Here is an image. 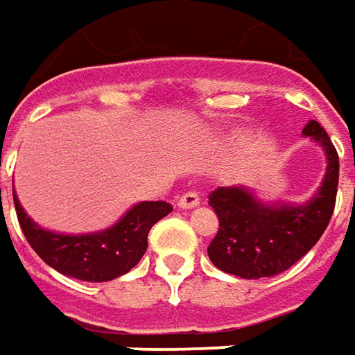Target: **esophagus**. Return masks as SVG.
<instances>
[{"label":"esophagus","instance_id":"34e87169","mask_svg":"<svg viewBox=\"0 0 355 355\" xmlns=\"http://www.w3.org/2000/svg\"><path fill=\"white\" fill-rule=\"evenodd\" d=\"M199 201H201V198L196 191H185V193H182V198L178 199V205L182 209H191V207H198Z\"/></svg>","mask_w":355,"mask_h":355}]
</instances>
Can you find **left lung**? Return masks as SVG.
Segmentation results:
<instances>
[{
	"label": "left lung",
	"instance_id": "8db88e82",
	"mask_svg": "<svg viewBox=\"0 0 355 355\" xmlns=\"http://www.w3.org/2000/svg\"><path fill=\"white\" fill-rule=\"evenodd\" d=\"M302 134L320 144L328 159L320 189L308 203L263 205L237 185L209 193L219 229L207 254L219 270L241 279L275 277L300 261L326 231L338 193V152L316 120H310Z\"/></svg>",
	"mask_w": 355,
	"mask_h": 355
}]
</instances>
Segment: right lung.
<instances>
[{
    "instance_id": "obj_1",
    "label": "right lung",
    "mask_w": 355,
    "mask_h": 355,
    "mask_svg": "<svg viewBox=\"0 0 355 355\" xmlns=\"http://www.w3.org/2000/svg\"><path fill=\"white\" fill-rule=\"evenodd\" d=\"M21 231L33 251L61 275L89 282H106L126 275L148 249V233L173 209L166 201H142L116 225L92 235H59L35 225L13 196Z\"/></svg>"
}]
</instances>
